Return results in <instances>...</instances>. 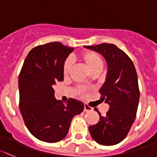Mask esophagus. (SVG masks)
Wrapping results in <instances>:
<instances>
[{
    "label": "esophagus",
    "instance_id": "1",
    "mask_svg": "<svg viewBox=\"0 0 157 157\" xmlns=\"http://www.w3.org/2000/svg\"><path fill=\"white\" fill-rule=\"evenodd\" d=\"M91 110H92V108H91V107H90L89 105H87L86 104H85V105H84V111L88 112V111H91Z\"/></svg>",
    "mask_w": 157,
    "mask_h": 157
}]
</instances>
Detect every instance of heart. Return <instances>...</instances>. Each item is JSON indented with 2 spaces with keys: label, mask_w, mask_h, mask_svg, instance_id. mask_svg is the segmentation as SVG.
<instances>
[{
  "label": "heart",
  "mask_w": 157,
  "mask_h": 157,
  "mask_svg": "<svg viewBox=\"0 0 157 157\" xmlns=\"http://www.w3.org/2000/svg\"><path fill=\"white\" fill-rule=\"evenodd\" d=\"M80 59L83 61L84 63L88 67L90 72L95 70H102L104 67V60L100 55L97 52L90 50H86L82 52L80 55ZM72 69V62L71 59H67L63 65V75L65 77H67L71 71ZM78 92L80 95H84L86 93V90L83 88L80 87L78 90Z\"/></svg>",
  "instance_id": "obj_1"
}]
</instances>
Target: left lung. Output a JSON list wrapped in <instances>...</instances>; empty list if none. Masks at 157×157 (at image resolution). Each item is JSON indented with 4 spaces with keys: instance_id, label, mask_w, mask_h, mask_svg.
Returning <instances> with one entry per match:
<instances>
[{
    "instance_id": "1",
    "label": "left lung",
    "mask_w": 157,
    "mask_h": 157,
    "mask_svg": "<svg viewBox=\"0 0 157 157\" xmlns=\"http://www.w3.org/2000/svg\"><path fill=\"white\" fill-rule=\"evenodd\" d=\"M105 57L108 70L106 81L100 90L101 100L109 104L110 108L100 120L89 126L94 141L105 146L121 142L127 136L136 118L140 91L138 76L132 61L128 55L112 44L87 46Z\"/></svg>"
}]
</instances>
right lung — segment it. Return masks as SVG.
I'll return each instance as SVG.
<instances>
[{"label":"right lung","mask_w":157,"mask_h":157,"mask_svg":"<svg viewBox=\"0 0 157 157\" xmlns=\"http://www.w3.org/2000/svg\"><path fill=\"white\" fill-rule=\"evenodd\" d=\"M74 50L60 42L33 48L28 54L19 76V109L29 132L48 143L62 141L72 119L83 110V102L70 98L63 104L54 97L52 86L63 81V65Z\"/></svg>","instance_id":"add662e5"}]
</instances>
